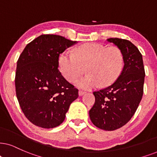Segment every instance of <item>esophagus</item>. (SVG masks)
Instances as JSON below:
<instances>
[{"instance_id": "34e87169", "label": "esophagus", "mask_w": 157, "mask_h": 157, "mask_svg": "<svg viewBox=\"0 0 157 157\" xmlns=\"http://www.w3.org/2000/svg\"><path fill=\"white\" fill-rule=\"evenodd\" d=\"M85 93H86V92H85V91H82V90H79V92H78V94L80 96H83V95L85 94Z\"/></svg>"}]
</instances>
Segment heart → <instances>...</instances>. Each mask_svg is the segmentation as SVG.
Here are the masks:
<instances>
[{
  "label": "heart",
  "mask_w": 157,
  "mask_h": 157,
  "mask_svg": "<svg viewBox=\"0 0 157 157\" xmlns=\"http://www.w3.org/2000/svg\"><path fill=\"white\" fill-rule=\"evenodd\" d=\"M122 66V55L117 48H106L97 43L81 45L75 53L64 51L59 59V70L69 82L76 80L86 68L88 75L75 82L77 87L85 90L111 84Z\"/></svg>",
  "instance_id": "obj_1"
}]
</instances>
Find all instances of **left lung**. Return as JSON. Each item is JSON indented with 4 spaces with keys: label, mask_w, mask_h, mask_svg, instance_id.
I'll list each match as a JSON object with an SVG mask.
<instances>
[{
    "label": "left lung",
    "mask_w": 157,
    "mask_h": 157,
    "mask_svg": "<svg viewBox=\"0 0 157 157\" xmlns=\"http://www.w3.org/2000/svg\"><path fill=\"white\" fill-rule=\"evenodd\" d=\"M122 55V70L117 80L107 88L93 92L95 104L89 111L97 128L112 131L127 124L136 112L144 93L145 70L141 53L128 40L109 38Z\"/></svg>",
    "instance_id": "obj_1"
}]
</instances>
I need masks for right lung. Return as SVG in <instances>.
Instances as JSON below:
<instances>
[{"instance_id": "right-lung-1", "label": "right lung", "mask_w": 157, "mask_h": 157, "mask_svg": "<svg viewBox=\"0 0 157 157\" xmlns=\"http://www.w3.org/2000/svg\"><path fill=\"white\" fill-rule=\"evenodd\" d=\"M77 41L42 35L28 43L16 70V94L24 114L35 125L53 128L64 122L78 90L58 69L60 53Z\"/></svg>"}]
</instances>
